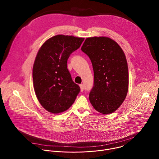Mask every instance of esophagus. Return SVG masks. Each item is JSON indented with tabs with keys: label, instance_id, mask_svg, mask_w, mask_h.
<instances>
[{
	"label": "esophagus",
	"instance_id": "34e87169",
	"mask_svg": "<svg viewBox=\"0 0 159 159\" xmlns=\"http://www.w3.org/2000/svg\"><path fill=\"white\" fill-rule=\"evenodd\" d=\"M80 90H81V91H82V92L84 91V85L83 84H80Z\"/></svg>",
	"mask_w": 159,
	"mask_h": 159
}]
</instances>
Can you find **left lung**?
Wrapping results in <instances>:
<instances>
[{
    "label": "left lung",
    "mask_w": 159,
    "mask_h": 159,
    "mask_svg": "<svg viewBox=\"0 0 159 159\" xmlns=\"http://www.w3.org/2000/svg\"><path fill=\"white\" fill-rule=\"evenodd\" d=\"M81 50L89 57L94 70L90 103L102 114L115 112L128 90V64L123 50L116 41L103 36L86 38Z\"/></svg>",
    "instance_id": "1"
}]
</instances>
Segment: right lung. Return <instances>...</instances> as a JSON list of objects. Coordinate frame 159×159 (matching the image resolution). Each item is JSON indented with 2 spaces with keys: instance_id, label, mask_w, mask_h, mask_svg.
Returning a JSON list of instances; mask_svg holds the SVG:
<instances>
[{
  "instance_id": "right-lung-1",
  "label": "right lung",
  "mask_w": 159,
  "mask_h": 159,
  "mask_svg": "<svg viewBox=\"0 0 159 159\" xmlns=\"http://www.w3.org/2000/svg\"><path fill=\"white\" fill-rule=\"evenodd\" d=\"M84 38L59 34L45 41L39 50L33 68L34 89L41 105L57 114L69 109L80 89L72 80L67 60Z\"/></svg>"
}]
</instances>
